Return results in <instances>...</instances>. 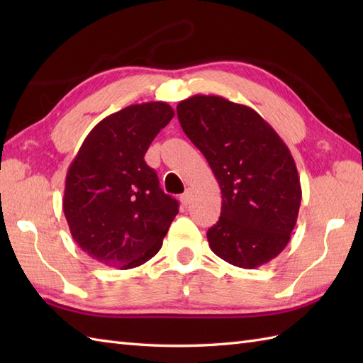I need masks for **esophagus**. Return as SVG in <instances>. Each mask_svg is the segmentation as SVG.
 Masks as SVG:
<instances>
[{
    "instance_id": "obj_1",
    "label": "esophagus",
    "mask_w": 363,
    "mask_h": 363,
    "mask_svg": "<svg viewBox=\"0 0 363 363\" xmlns=\"http://www.w3.org/2000/svg\"><path fill=\"white\" fill-rule=\"evenodd\" d=\"M179 199H181V204H182V206H189V204H190V201H191V194H190V190H187L186 194H182Z\"/></svg>"
}]
</instances>
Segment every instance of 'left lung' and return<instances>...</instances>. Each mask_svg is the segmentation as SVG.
<instances>
[{
  "label": "left lung",
  "instance_id": "obj_1",
  "mask_svg": "<svg viewBox=\"0 0 363 363\" xmlns=\"http://www.w3.org/2000/svg\"><path fill=\"white\" fill-rule=\"evenodd\" d=\"M176 111L221 189V215L207 230L211 250L240 268L267 264L290 242L301 206L287 145L256 111L223 96H190Z\"/></svg>",
  "mask_w": 363,
  "mask_h": 363
}]
</instances>
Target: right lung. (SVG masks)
Returning <instances> with one entry per match:
<instances>
[{"instance_id":"1","label":"right lung","mask_w":363,"mask_h":363,"mask_svg":"<svg viewBox=\"0 0 363 363\" xmlns=\"http://www.w3.org/2000/svg\"><path fill=\"white\" fill-rule=\"evenodd\" d=\"M174 117L162 101L133 104L90 130L68 168L64 213L79 248L99 264L128 269L157 254L179 212L146 165L162 128Z\"/></svg>"}]
</instances>
